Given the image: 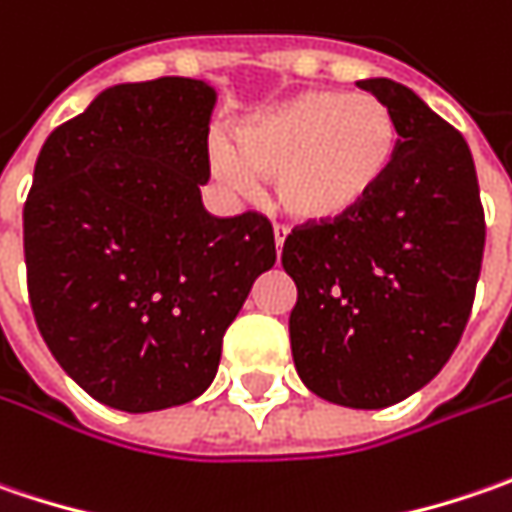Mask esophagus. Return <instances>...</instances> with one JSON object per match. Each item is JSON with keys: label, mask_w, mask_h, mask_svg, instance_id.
I'll return each mask as SVG.
<instances>
[{"label": "esophagus", "mask_w": 512, "mask_h": 512, "mask_svg": "<svg viewBox=\"0 0 512 512\" xmlns=\"http://www.w3.org/2000/svg\"><path fill=\"white\" fill-rule=\"evenodd\" d=\"M286 232H289V229H286V226H280V223H275V252H283V240H286Z\"/></svg>", "instance_id": "34e87169"}]
</instances>
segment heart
Instances as JSON below:
<instances>
[{
	"mask_svg": "<svg viewBox=\"0 0 512 512\" xmlns=\"http://www.w3.org/2000/svg\"><path fill=\"white\" fill-rule=\"evenodd\" d=\"M398 157V123L372 94L303 91L212 143L209 171L237 194L272 177L278 203L306 223H332L358 212L384 186Z\"/></svg>",
	"mask_w": 512,
	"mask_h": 512,
	"instance_id": "heart-1",
	"label": "heart"
}]
</instances>
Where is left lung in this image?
<instances>
[{"label":"left lung","instance_id":"1","mask_svg":"<svg viewBox=\"0 0 512 512\" xmlns=\"http://www.w3.org/2000/svg\"><path fill=\"white\" fill-rule=\"evenodd\" d=\"M358 88L398 123L392 171L358 212L292 229L280 263L298 286L289 341L300 381L332 404L381 410L450 361L487 229L467 140L407 85Z\"/></svg>","mask_w":512,"mask_h":512}]
</instances>
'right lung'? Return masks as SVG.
<instances>
[{
  "label": "right lung",
  "mask_w": 512,
  "mask_h": 512,
  "mask_svg": "<svg viewBox=\"0 0 512 512\" xmlns=\"http://www.w3.org/2000/svg\"><path fill=\"white\" fill-rule=\"evenodd\" d=\"M203 79L102 91L45 140L25 200L36 326L59 367L105 407L154 412L214 381L223 335L260 272L272 223L212 217Z\"/></svg>",
  "instance_id": "obj_1"
}]
</instances>
